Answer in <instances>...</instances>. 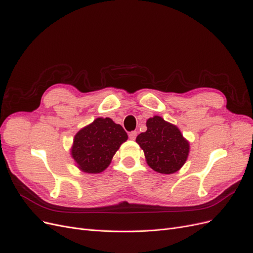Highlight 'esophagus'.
<instances>
[{"mask_svg":"<svg viewBox=\"0 0 253 253\" xmlns=\"http://www.w3.org/2000/svg\"><path fill=\"white\" fill-rule=\"evenodd\" d=\"M136 136H137V132L136 131H133V132H131L128 134V137H129V139H132V140H135V138H136Z\"/></svg>","mask_w":253,"mask_h":253,"instance_id":"esophagus-1","label":"esophagus"}]
</instances>
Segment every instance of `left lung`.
<instances>
[{
    "instance_id": "left-lung-1",
    "label": "left lung",
    "mask_w": 253,
    "mask_h": 253,
    "mask_svg": "<svg viewBox=\"0 0 253 253\" xmlns=\"http://www.w3.org/2000/svg\"><path fill=\"white\" fill-rule=\"evenodd\" d=\"M147 164L162 174H173L187 162L190 143L179 128L160 116L147 120V131L137 136Z\"/></svg>"
}]
</instances>
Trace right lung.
Returning <instances> with one entry per match:
<instances>
[{
	"label": "right lung",
	"instance_id": "obj_1",
	"mask_svg": "<svg viewBox=\"0 0 253 253\" xmlns=\"http://www.w3.org/2000/svg\"><path fill=\"white\" fill-rule=\"evenodd\" d=\"M126 139L127 134L120 125L109 117H99L75 135L71 155L80 171L101 173Z\"/></svg>",
	"mask_w": 253,
	"mask_h": 253
}]
</instances>
